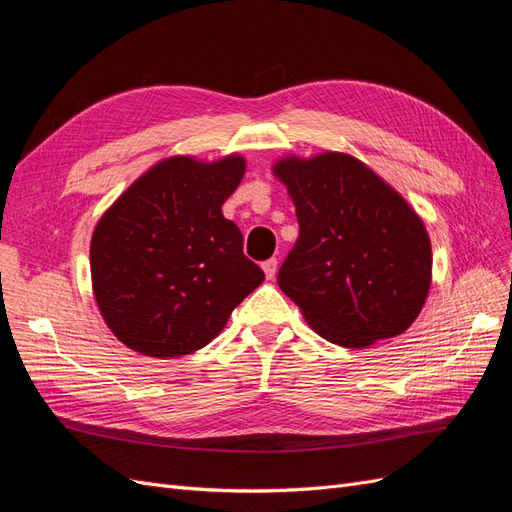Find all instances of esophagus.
<instances>
[{
    "label": "esophagus",
    "mask_w": 512,
    "mask_h": 512,
    "mask_svg": "<svg viewBox=\"0 0 512 512\" xmlns=\"http://www.w3.org/2000/svg\"><path fill=\"white\" fill-rule=\"evenodd\" d=\"M262 271H265L267 280H273L275 273H277V260H275V258H269V260L262 262Z\"/></svg>",
    "instance_id": "34e87169"
}]
</instances>
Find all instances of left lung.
<instances>
[{"instance_id": "8db88e82", "label": "left lung", "mask_w": 512, "mask_h": 512, "mask_svg": "<svg viewBox=\"0 0 512 512\" xmlns=\"http://www.w3.org/2000/svg\"><path fill=\"white\" fill-rule=\"evenodd\" d=\"M292 198L299 239L277 284L320 337L367 348L401 335L431 286V241L408 200L350 153L273 164Z\"/></svg>"}]
</instances>
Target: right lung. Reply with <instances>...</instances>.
I'll list each match as a JSON object with an SVG mask.
<instances>
[{
    "instance_id": "obj_1",
    "label": "right lung",
    "mask_w": 512,
    "mask_h": 512,
    "mask_svg": "<svg viewBox=\"0 0 512 512\" xmlns=\"http://www.w3.org/2000/svg\"><path fill=\"white\" fill-rule=\"evenodd\" d=\"M243 175L241 153L170 156L102 213L89 245L91 288L121 344L153 359L192 354L265 280L222 213Z\"/></svg>"
}]
</instances>
